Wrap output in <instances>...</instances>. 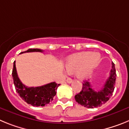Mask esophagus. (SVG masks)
<instances>
[{
    "mask_svg": "<svg viewBox=\"0 0 129 129\" xmlns=\"http://www.w3.org/2000/svg\"><path fill=\"white\" fill-rule=\"evenodd\" d=\"M72 81H73V80L71 78H70V77H68V78L67 79V82L68 83H71Z\"/></svg>",
    "mask_w": 129,
    "mask_h": 129,
    "instance_id": "obj_1",
    "label": "esophagus"
}]
</instances>
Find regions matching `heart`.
Instances as JSON below:
<instances>
[{"mask_svg":"<svg viewBox=\"0 0 129 129\" xmlns=\"http://www.w3.org/2000/svg\"><path fill=\"white\" fill-rule=\"evenodd\" d=\"M101 59L98 52H82L70 56L66 62V68L69 72H76L79 79H85L91 76Z\"/></svg>","mask_w":129,"mask_h":129,"instance_id":"heart-1","label":"heart"}]
</instances>
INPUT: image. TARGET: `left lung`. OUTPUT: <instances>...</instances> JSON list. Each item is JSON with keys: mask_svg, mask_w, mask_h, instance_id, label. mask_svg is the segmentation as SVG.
<instances>
[{"mask_svg": "<svg viewBox=\"0 0 129 129\" xmlns=\"http://www.w3.org/2000/svg\"><path fill=\"white\" fill-rule=\"evenodd\" d=\"M116 73L114 62H112V68L110 76L107 79L103 88L100 90H94L92 88L88 81H84L83 88L79 93L75 95L76 102L86 108L93 109L94 107H101L112 95L116 83Z\"/></svg>", "mask_w": 129, "mask_h": 129, "instance_id": "obj_1", "label": "left lung"}]
</instances>
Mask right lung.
I'll list each match as a JSON object with an SVG mask.
<instances>
[{"instance_id": "1", "label": "right lung", "mask_w": 129, "mask_h": 129, "mask_svg": "<svg viewBox=\"0 0 129 129\" xmlns=\"http://www.w3.org/2000/svg\"><path fill=\"white\" fill-rule=\"evenodd\" d=\"M34 52H43V50L38 48H30L20 53ZM12 77L16 92L25 102L34 107H44L50 103L53 100L55 95H56L57 89L60 85V84H57L55 82H52L37 87H28L25 86L18 77L16 70L15 61L13 62Z\"/></svg>"}]
</instances>
